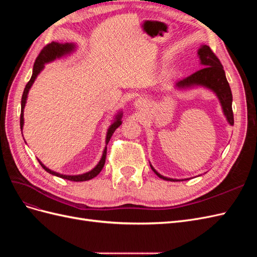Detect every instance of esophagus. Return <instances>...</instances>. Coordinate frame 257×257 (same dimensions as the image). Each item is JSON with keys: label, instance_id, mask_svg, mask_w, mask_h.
<instances>
[{"label": "esophagus", "instance_id": "1", "mask_svg": "<svg viewBox=\"0 0 257 257\" xmlns=\"http://www.w3.org/2000/svg\"><path fill=\"white\" fill-rule=\"evenodd\" d=\"M135 106L137 107V108H141V107H143L144 106V100L142 99V98H138L136 102H135Z\"/></svg>", "mask_w": 257, "mask_h": 257}]
</instances>
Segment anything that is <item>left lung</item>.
Segmentation results:
<instances>
[{
  "label": "left lung",
  "instance_id": "8db88e82",
  "mask_svg": "<svg viewBox=\"0 0 257 257\" xmlns=\"http://www.w3.org/2000/svg\"><path fill=\"white\" fill-rule=\"evenodd\" d=\"M198 57L200 60V64L203 68L190 75L186 78L179 80L176 82V88L179 90L191 89L193 87H205L209 90H211L216 97L219 98L223 113L226 116L227 122L230 125H234V113H232V94L231 90L228 84V81L225 76V72L223 69V65L221 64L220 60L210 49L209 46L201 45L198 49ZM153 172L157 174L163 180L167 181H183L189 180V179H173L167 178L159 174L157 170L153 168L150 164Z\"/></svg>",
  "mask_w": 257,
  "mask_h": 257
}]
</instances>
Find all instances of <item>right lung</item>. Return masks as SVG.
<instances>
[{
  "mask_svg": "<svg viewBox=\"0 0 257 257\" xmlns=\"http://www.w3.org/2000/svg\"><path fill=\"white\" fill-rule=\"evenodd\" d=\"M76 49V45L73 43H65V44H60L57 42H52L50 44H48L47 46H45L43 48V50L38 54V57L36 58L35 62H34V66H33V73H32V77H31L30 81L27 83L25 91H23V94H22V98H21V114H20V128L22 131L23 128V123H25V119H23V110H25V107H26V103H27V98H28V94H29V91L32 87V84L34 83L36 77L38 76L43 68L45 67V64L50 63V62L60 59L64 56H67V54H71L72 52H74V50ZM121 118H122V111H119L116 113V115H114V121L111 124V125L108 127L107 131V135H106V147L103 151V155L102 158H100L98 164L93 168L90 172L85 173V174H81V175H75V176H71V175H62L59 173L53 172V170L49 169L46 167L43 163L38 160L40 162L41 166L46 170V172L53 175V176H57L60 177L62 179H67L69 181H75V182H80V181H88L90 179H93L94 177H96L99 173L100 170L103 169L104 165H105V161H106V153H107V145L109 143L110 138L113 134V132L118 128L121 125Z\"/></svg>",
  "mask_w": 257,
  "mask_h": 257,
  "instance_id": "add662e5",
  "label": "right lung"
}]
</instances>
